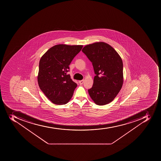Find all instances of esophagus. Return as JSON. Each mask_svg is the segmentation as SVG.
<instances>
[{
	"mask_svg": "<svg viewBox=\"0 0 161 161\" xmlns=\"http://www.w3.org/2000/svg\"><path fill=\"white\" fill-rule=\"evenodd\" d=\"M84 82V80H80V81H79V84H80V85H82Z\"/></svg>",
	"mask_w": 161,
	"mask_h": 161,
	"instance_id": "esophagus-1",
	"label": "esophagus"
}]
</instances>
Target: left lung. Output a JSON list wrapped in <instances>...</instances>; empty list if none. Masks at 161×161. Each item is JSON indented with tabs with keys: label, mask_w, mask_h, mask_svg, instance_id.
Here are the masks:
<instances>
[{
	"label": "left lung",
	"mask_w": 161,
	"mask_h": 161,
	"mask_svg": "<svg viewBox=\"0 0 161 161\" xmlns=\"http://www.w3.org/2000/svg\"><path fill=\"white\" fill-rule=\"evenodd\" d=\"M92 62L94 83L88 90L95 104L105 105L118 95L123 84V62L116 51L103 42L85 46L82 50Z\"/></svg>",
	"instance_id": "obj_1"
}]
</instances>
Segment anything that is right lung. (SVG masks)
<instances>
[{
	"label": "right lung",
	"instance_id": "right-lung-1",
	"mask_svg": "<svg viewBox=\"0 0 161 161\" xmlns=\"http://www.w3.org/2000/svg\"><path fill=\"white\" fill-rule=\"evenodd\" d=\"M82 45L58 44L43 54L40 60L37 80L40 89L53 104L64 105L71 99L77 84L69 75V65Z\"/></svg>",
	"mask_w": 161,
	"mask_h": 161
}]
</instances>
